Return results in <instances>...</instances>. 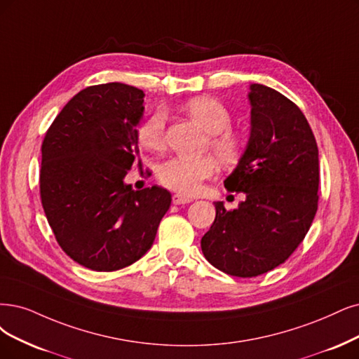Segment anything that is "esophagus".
Returning <instances> with one entry per match:
<instances>
[{"label": "esophagus", "mask_w": 359, "mask_h": 359, "mask_svg": "<svg viewBox=\"0 0 359 359\" xmlns=\"http://www.w3.org/2000/svg\"><path fill=\"white\" fill-rule=\"evenodd\" d=\"M171 200H172V204L180 205V204H188V203H191V201H192V198H189V196H184V195H180V194H175V195L171 196Z\"/></svg>", "instance_id": "esophagus-1"}]
</instances>
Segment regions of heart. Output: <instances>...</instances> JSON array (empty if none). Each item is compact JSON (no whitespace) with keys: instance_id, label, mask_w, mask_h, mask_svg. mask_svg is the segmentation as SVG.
<instances>
[{"instance_id":"b5f03b06","label":"heart","mask_w":359,"mask_h":359,"mask_svg":"<svg viewBox=\"0 0 359 359\" xmlns=\"http://www.w3.org/2000/svg\"><path fill=\"white\" fill-rule=\"evenodd\" d=\"M184 111L200 124L207 133L205 148H210L219 161L226 165H235L243 158L245 142L229 130L232 116L229 109L220 100L208 96H198L187 102ZM167 115L163 109H156L139 128V142L146 149L161 152L165 148ZM217 164L211 155H203L195 159L172 156L156 170V177L163 187L180 194L192 195L201 189L204 180L213 177Z\"/></svg>"}]
</instances>
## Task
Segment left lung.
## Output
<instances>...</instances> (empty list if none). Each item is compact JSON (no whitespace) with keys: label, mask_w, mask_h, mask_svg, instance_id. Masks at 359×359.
I'll return each instance as SVG.
<instances>
[{"label":"left lung","mask_w":359,"mask_h":359,"mask_svg":"<svg viewBox=\"0 0 359 359\" xmlns=\"http://www.w3.org/2000/svg\"><path fill=\"white\" fill-rule=\"evenodd\" d=\"M250 90L248 144L224 180V188L245 194V201L236 210L216 203V219L201 240L215 268L240 278L266 273L293 255L320 198V159L308 119L280 91L262 84Z\"/></svg>","instance_id":"8db88e82"}]
</instances>
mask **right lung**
<instances>
[{"label": "right lung", "mask_w": 359, "mask_h": 359, "mask_svg": "<svg viewBox=\"0 0 359 359\" xmlns=\"http://www.w3.org/2000/svg\"><path fill=\"white\" fill-rule=\"evenodd\" d=\"M144 93L121 83L75 95L43 140L39 195L50 228L74 262L97 272L130 266L152 247L171 204L159 187L124 183L139 156Z\"/></svg>", "instance_id": "right-lung-1"}]
</instances>
